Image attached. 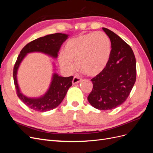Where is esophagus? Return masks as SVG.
Here are the masks:
<instances>
[{
    "mask_svg": "<svg viewBox=\"0 0 153 153\" xmlns=\"http://www.w3.org/2000/svg\"><path fill=\"white\" fill-rule=\"evenodd\" d=\"M81 78H80L79 76H75L73 78V81H72V83L73 84H78L80 81H81Z\"/></svg>",
    "mask_w": 153,
    "mask_h": 153,
    "instance_id": "obj_1",
    "label": "esophagus"
}]
</instances>
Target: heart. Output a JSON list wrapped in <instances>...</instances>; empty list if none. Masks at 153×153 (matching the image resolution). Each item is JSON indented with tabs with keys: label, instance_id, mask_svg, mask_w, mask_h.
<instances>
[{
	"label": "heart",
	"instance_id": "obj_1",
	"mask_svg": "<svg viewBox=\"0 0 153 153\" xmlns=\"http://www.w3.org/2000/svg\"><path fill=\"white\" fill-rule=\"evenodd\" d=\"M111 55V43L103 32H90L69 39L64 47V54L59 56L61 66L72 71L75 66L91 76L102 72L107 66Z\"/></svg>",
	"mask_w": 153,
	"mask_h": 153
}]
</instances>
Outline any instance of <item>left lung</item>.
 Segmentation results:
<instances>
[{
    "instance_id": "8db88e82",
    "label": "left lung",
    "mask_w": 153,
    "mask_h": 153,
    "mask_svg": "<svg viewBox=\"0 0 153 153\" xmlns=\"http://www.w3.org/2000/svg\"><path fill=\"white\" fill-rule=\"evenodd\" d=\"M111 42V55L104 70L91 80L93 84L87 97L93 107L114 109L123 104L136 81V59L130 46L114 32L102 28Z\"/></svg>"
}]
</instances>
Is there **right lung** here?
I'll use <instances>...</instances> for the list:
<instances>
[{
  "instance_id": "add662e5",
  "label": "right lung",
  "mask_w": 153,
  "mask_h": 153,
  "mask_svg": "<svg viewBox=\"0 0 153 153\" xmlns=\"http://www.w3.org/2000/svg\"><path fill=\"white\" fill-rule=\"evenodd\" d=\"M68 37V34L55 33L41 37L31 41L22 48L13 68V79L16 94L22 101L28 107L38 112H47L59 106L64 100L69 88L72 85L73 76H60L53 73L48 91L38 98H28L20 92L17 82V71L22 60L28 53L38 52L47 54L53 58L57 57V53L61 45Z\"/></svg>"
}]
</instances>
